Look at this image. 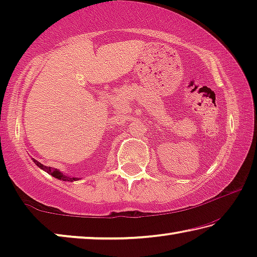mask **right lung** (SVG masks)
Wrapping results in <instances>:
<instances>
[{
  "label": "right lung",
  "mask_w": 257,
  "mask_h": 257,
  "mask_svg": "<svg viewBox=\"0 0 257 257\" xmlns=\"http://www.w3.org/2000/svg\"><path fill=\"white\" fill-rule=\"evenodd\" d=\"M34 162H35V164L37 165V167H40L41 169H43V170H45L47 173H50L51 176H53L54 178H56V179H60V180H63V181H75V180H77V178L69 177V176L66 175V173H62L61 171H59L58 169H53V168L46 167V165L41 164L36 160H34Z\"/></svg>",
  "instance_id": "right-lung-1"
}]
</instances>
